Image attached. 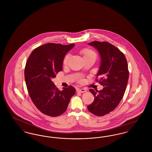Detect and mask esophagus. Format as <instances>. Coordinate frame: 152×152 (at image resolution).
Masks as SVG:
<instances>
[{
    "label": "esophagus",
    "instance_id": "1",
    "mask_svg": "<svg viewBox=\"0 0 152 152\" xmlns=\"http://www.w3.org/2000/svg\"><path fill=\"white\" fill-rule=\"evenodd\" d=\"M87 91L85 89H83V88H81V89H78L77 90V92L78 93H84L86 92Z\"/></svg>",
    "mask_w": 152,
    "mask_h": 152
}]
</instances>
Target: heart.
<instances>
[{
    "instance_id": "1",
    "label": "heart",
    "mask_w": 152,
    "mask_h": 152,
    "mask_svg": "<svg viewBox=\"0 0 152 152\" xmlns=\"http://www.w3.org/2000/svg\"><path fill=\"white\" fill-rule=\"evenodd\" d=\"M81 53L83 55V56L84 58L92 57V56L96 57V54L95 53L94 51H92V50H91L89 48H84V49L82 50L81 51ZM69 55H68V54L66 55L65 57L64 58L63 61V63L64 65L67 64V63L68 62V60H69ZM82 81V80L80 79V81Z\"/></svg>"
}]
</instances>
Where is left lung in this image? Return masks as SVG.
I'll return each mask as SVG.
<instances>
[{"label":"left lung","mask_w":152,"mask_h":152,"mask_svg":"<svg viewBox=\"0 0 152 152\" xmlns=\"http://www.w3.org/2000/svg\"><path fill=\"white\" fill-rule=\"evenodd\" d=\"M88 44L100 55L101 65L96 81L104 88L100 91L89 89L94 101L87 107L94 115L104 116L116 108L124 95L129 79L127 60L121 51L107 42L94 41Z\"/></svg>","instance_id":"1"}]
</instances>
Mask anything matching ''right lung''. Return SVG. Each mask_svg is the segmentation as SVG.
Returning a JSON list of instances; mask_svg holds the SVG:
<instances>
[{
  "instance_id": "add662e5",
  "label": "right lung",
  "mask_w": 152,
  "mask_h": 152,
  "mask_svg": "<svg viewBox=\"0 0 152 152\" xmlns=\"http://www.w3.org/2000/svg\"><path fill=\"white\" fill-rule=\"evenodd\" d=\"M74 45L45 44L32 51L26 62L24 77L29 96L36 108L45 115H62L75 94L72 86L60 91L51 80L62 71L65 54Z\"/></svg>"
}]
</instances>
